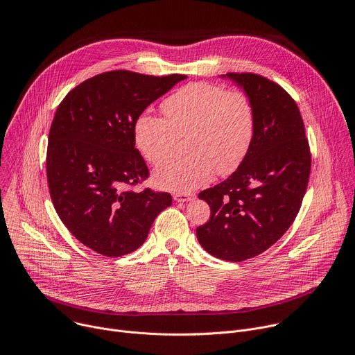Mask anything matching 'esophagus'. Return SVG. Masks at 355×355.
Returning a JSON list of instances; mask_svg holds the SVG:
<instances>
[{
  "label": "esophagus",
  "instance_id": "esophagus-1",
  "mask_svg": "<svg viewBox=\"0 0 355 355\" xmlns=\"http://www.w3.org/2000/svg\"><path fill=\"white\" fill-rule=\"evenodd\" d=\"M173 198H174V200L175 202H188V200H191L192 198H193V195L192 193H181V192H177V193H174L173 195Z\"/></svg>",
  "mask_w": 355,
  "mask_h": 355
}]
</instances>
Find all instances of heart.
I'll use <instances>...</instances> for the list:
<instances>
[{"label": "heart", "mask_w": 355, "mask_h": 355, "mask_svg": "<svg viewBox=\"0 0 355 355\" xmlns=\"http://www.w3.org/2000/svg\"><path fill=\"white\" fill-rule=\"evenodd\" d=\"M166 116L141 115L135 125V144L151 164L167 160L187 136L191 153L163 163L155 171L159 187L191 191L209 181L215 171L227 175L247 157L256 132V114L241 91L196 81L189 83L162 104Z\"/></svg>", "instance_id": "b5f03b06"}]
</instances>
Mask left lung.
Segmentation results:
<instances>
[{
    "mask_svg": "<svg viewBox=\"0 0 355 355\" xmlns=\"http://www.w3.org/2000/svg\"><path fill=\"white\" fill-rule=\"evenodd\" d=\"M256 114L252 144L223 182L199 192L209 220L196 227L199 244L226 261L256 257L293 223L311 175V148L299 108L277 83L252 73H227Z\"/></svg>",
    "mask_w": 355,
    "mask_h": 355,
    "instance_id": "1",
    "label": "left lung"
}]
</instances>
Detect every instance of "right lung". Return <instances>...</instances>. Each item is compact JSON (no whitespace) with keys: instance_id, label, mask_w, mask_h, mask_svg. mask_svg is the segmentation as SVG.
I'll return each mask as SVG.
<instances>
[{"instance_id":"add662e5","label":"right lung","mask_w":355,"mask_h":355,"mask_svg":"<svg viewBox=\"0 0 355 355\" xmlns=\"http://www.w3.org/2000/svg\"><path fill=\"white\" fill-rule=\"evenodd\" d=\"M187 76L114 70L73 88L49 132L46 174L55 209L70 233L105 257H121L147 239L168 192L132 187L148 178L135 147L143 111Z\"/></svg>"}]
</instances>
